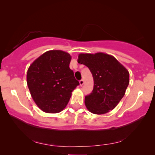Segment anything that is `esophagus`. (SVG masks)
Segmentation results:
<instances>
[{
    "label": "esophagus",
    "mask_w": 155,
    "mask_h": 155,
    "mask_svg": "<svg viewBox=\"0 0 155 155\" xmlns=\"http://www.w3.org/2000/svg\"><path fill=\"white\" fill-rule=\"evenodd\" d=\"M84 84V80H80V85L82 86Z\"/></svg>",
    "instance_id": "1"
}]
</instances>
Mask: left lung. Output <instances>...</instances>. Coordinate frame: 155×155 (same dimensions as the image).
I'll use <instances>...</instances> for the list:
<instances>
[{"mask_svg": "<svg viewBox=\"0 0 155 155\" xmlns=\"http://www.w3.org/2000/svg\"><path fill=\"white\" fill-rule=\"evenodd\" d=\"M78 63L88 67L94 79L92 92L84 97L89 111L104 114L115 108L129 84V73L114 56L104 53L80 54Z\"/></svg>", "mask_w": 155, "mask_h": 155, "instance_id": "8db88e82", "label": "left lung"}]
</instances>
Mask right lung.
<instances>
[{
  "label": "right lung",
  "instance_id": "1",
  "mask_svg": "<svg viewBox=\"0 0 155 155\" xmlns=\"http://www.w3.org/2000/svg\"><path fill=\"white\" fill-rule=\"evenodd\" d=\"M71 56L60 50L46 51L36 59L27 73L31 97L40 109L58 113L66 107L72 92L80 83L69 65Z\"/></svg>",
  "mask_w": 155,
  "mask_h": 155
}]
</instances>
